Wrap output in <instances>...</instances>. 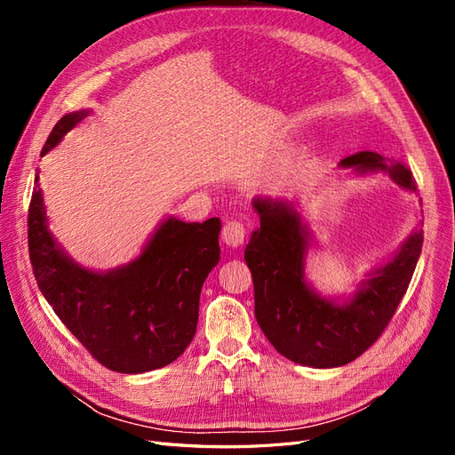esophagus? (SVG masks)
Segmentation results:
<instances>
[{"mask_svg":"<svg viewBox=\"0 0 455 455\" xmlns=\"http://www.w3.org/2000/svg\"><path fill=\"white\" fill-rule=\"evenodd\" d=\"M244 237H246V228L243 222H239V220H229V222L224 224L222 239L228 246H231V249L241 246L244 243Z\"/></svg>","mask_w":455,"mask_h":455,"instance_id":"obj_1","label":"esophagus"}]
</instances>
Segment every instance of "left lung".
Returning <instances> with one entry per match:
<instances>
[{
    "label": "left lung",
    "mask_w": 455,
    "mask_h": 455,
    "mask_svg": "<svg viewBox=\"0 0 455 455\" xmlns=\"http://www.w3.org/2000/svg\"><path fill=\"white\" fill-rule=\"evenodd\" d=\"M356 172H387L401 188L418 191L401 161L374 151L343 159ZM259 228L244 249L254 281V315L271 346L292 363L311 368L343 366L374 343L401 304L421 254L423 231L411 233L391 261L370 275L346 304L316 294L306 281L304 261L311 233L291 203L254 199Z\"/></svg>",
    "instance_id": "obj_1"
}]
</instances>
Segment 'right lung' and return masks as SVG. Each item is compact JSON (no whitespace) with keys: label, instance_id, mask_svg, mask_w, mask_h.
<instances>
[{"label":"right lung","instance_id":"right-lung-1","mask_svg":"<svg viewBox=\"0 0 455 455\" xmlns=\"http://www.w3.org/2000/svg\"><path fill=\"white\" fill-rule=\"evenodd\" d=\"M64 116L41 149L87 117ZM36 176L28 209V251L39 291L66 328L102 366L142 374L171 364L191 343L204 279L220 259V218L182 222L167 218L131 264L99 273L81 267L54 241Z\"/></svg>","mask_w":455,"mask_h":455}]
</instances>
